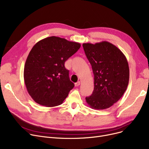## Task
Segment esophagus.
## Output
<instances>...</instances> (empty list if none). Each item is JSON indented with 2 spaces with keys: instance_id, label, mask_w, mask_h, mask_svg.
<instances>
[{
  "instance_id": "esophagus-1",
  "label": "esophagus",
  "mask_w": 149,
  "mask_h": 149,
  "mask_svg": "<svg viewBox=\"0 0 149 149\" xmlns=\"http://www.w3.org/2000/svg\"><path fill=\"white\" fill-rule=\"evenodd\" d=\"M80 84V81H77L76 83H75V86H76V87L79 86Z\"/></svg>"
}]
</instances>
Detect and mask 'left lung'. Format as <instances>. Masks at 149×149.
Masks as SVG:
<instances>
[{"instance_id": "1", "label": "left lung", "mask_w": 149, "mask_h": 149, "mask_svg": "<svg viewBox=\"0 0 149 149\" xmlns=\"http://www.w3.org/2000/svg\"><path fill=\"white\" fill-rule=\"evenodd\" d=\"M83 47L94 75V89L86 101L92 109H107L121 98L127 88L129 68L126 57L106 41L83 43Z\"/></svg>"}]
</instances>
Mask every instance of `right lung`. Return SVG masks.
I'll return each mask as SVG.
<instances>
[{
    "instance_id": "obj_1",
    "label": "right lung",
    "mask_w": 149,
    "mask_h": 149,
    "mask_svg": "<svg viewBox=\"0 0 149 149\" xmlns=\"http://www.w3.org/2000/svg\"><path fill=\"white\" fill-rule=\"evenodd\" d=\"M80 46L79 43L51 36L33 47L25 62L23 75L28 92L35 102L46 107L63 103L74 87L65 62Z\"/></svg>"
}]
</instances>
